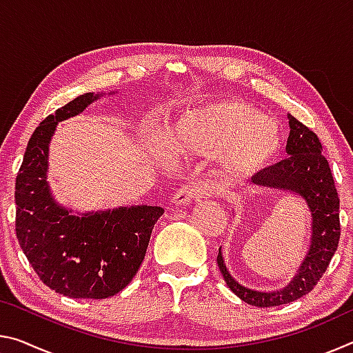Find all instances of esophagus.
Segmentation results:
<instances>
[{"instance_id": "34e87169", "label": "esophagus", "mask_w": 353, "mask_h": 353, "mask_svg": "<svg viewBox=\"0 0 353 353\" xmlns=\"http://www.w3.org/2000/svg\"><path fill=\"white\" fill-rule=\"evenodd\" d=\"M205 194V190L201 187H194V185H183L182 188H179L171 198V204L174 205H188L190 202H193L194 198Z\"/></svg>"}]
</instances>
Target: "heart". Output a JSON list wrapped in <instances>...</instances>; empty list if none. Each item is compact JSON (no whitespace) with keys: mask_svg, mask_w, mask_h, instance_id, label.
Returning <instances> with one entry per match:
<instances>
[{"mask_svg":"<svg viewBox=\"0 0 353 353\" xmlns=\"http://www.w3.org/2000/svg\"><path fill=\"white\" fill-rule=\"evenodd\" d=\"M182 152L214 154L234 176L259 171L276 157L282 132L271 117L241 101H219L190 112L168 137Z\"/></svg>","mask_w":353,"mask_h":353,"instance_id":"obj_1","label":"heart"}]
</instances>
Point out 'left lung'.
I'll return each instance as SVG.
<instances>
[{
  "label": "left lung",
  "mask_w": 353,
  "mask_h": 353,
  "mask_svg": "<svg viewBox=\"0 0 353 353\" xmlns=\"http://www.w3.org/2000/svg\"><path fill=\"white\" fill-rule=\"evenodd\" d=\"M290 118V137L286 141L288 159L261 170L252 177L254 185L294 193L305 201L312 213V240L310 249L297 270L296 277L285 288L272 292L254 291L236 282L227 271L223 252H218V266L225 283L249 305L277 307L308 294L324 276L334 250L338 249L339 198L322 145L313 130L294 117Z\"/></svg>",
  "instance_id": "left-lung-1"
}]
</instances>
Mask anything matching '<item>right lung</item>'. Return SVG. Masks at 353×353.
I'll list each match as a JSON object with an SVG mask.
<instances>
[{
	"label": "right lung",
	"mask_w": 353,
	"mask_h": 353,
	"mask_svg": "<svg viewBox=\"0 0 353 353\" xmlns=\"http://www.w3.org/2000/svg\"><path fill=\"white\" fill-rule=\"evenodd\" d=\"M99 94L85 93L46 117L29 139L15 181V232L41 282L74 299H105L126 288L145 259L157 205L71 214L51 196L48 148L59 121L81 113Z\"/></svg>",
	"instance_id": "add662e5"
}]
</instances>
